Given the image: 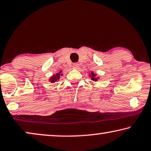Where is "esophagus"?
Listing matches in <instances>:
<instances>
[{"label": "esophagus", "instance_id": "obj_1", "mask_svg": "<svg viewBox=\"0 0 151 151\" xmlns=\"http://www.w3.org/2000/svg\"><path fill=\"white\" fill-rule=\"evenodd\" d=\"M73 68H75V69H78V67H79V64H78L77 63H73Z\"/></svg>", "mask_w": 151, "mask_h": 151}]
</instances>
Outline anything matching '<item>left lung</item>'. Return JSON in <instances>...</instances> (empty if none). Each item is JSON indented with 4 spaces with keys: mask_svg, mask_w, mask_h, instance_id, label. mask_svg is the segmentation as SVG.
Wrapping results in <instances>:
<instances>
[{
    "mask_svg": "<svg viewBox=\"0 0 151 151\" xmlns=\"http://www.w3.org/2000/svg\"><path fill=\"white\" fill-rule=\"evenodd\" d=\"M91 79H92V81H98V79H99V78L98 77H96V74H94V73H91Z\"/></svg>",
    "mask_w": 151,
    "mask_h": 151,
    "instance_id": "1",
    "label": "left lung"
}]
</instances>
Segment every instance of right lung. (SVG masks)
Listing matches in <instances>:
<instances>
[{"label":"right lung","instance_id":"obj_1","mask_svg":"<svg viewBox=\"0 0 151 151\" xmlns=\"http://www.w3.org/2000/svg\"><path fill=\"white\" fill-rule=\"evenodd\" d=\"M61 73H62V72L60 71L59 73H57L56 75H52L51 77H50V78H49L50 81L51 83H55L57 81H59V78H60V76L63 75L62 74H61Z\"/></svg>","mask_w":151,"mask_h":151}]
</instances>
